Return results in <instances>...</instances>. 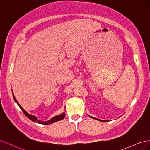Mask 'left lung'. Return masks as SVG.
I'll list each match as a JSON object with an SVG mask.
<instances>
[{
    "label": "left lung",
    "mask_w": 150,
    "mask_h": 150,
    "mask_svg": "<svg viewBox=\"0 0 150 150\" xmlns=\"http://www.w3.org/2000/svg\"><path fill=\"white\" fill-rule=\"evenodd\" d=\"M92 118H93V119H96V118H95V117H91ZM97 120H99V119H97ZM100 121H102V122H105V121H104V120H100Z\"/></svg>",
    "instance_id": "obj_1"
}]
</instances>
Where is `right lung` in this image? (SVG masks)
Segmentation results:
<instances>
[{
  "mask_svg": "<svg viewBox=\"0 0 150 150\" xmlns=\"http://www.w3.org/2000/svg\"><path fill=\"white\" fill-rule=\"evenodd\" d=\"M12 95H13V97H14V99L15 100V102H16L17 104H18V105L19 106V108H21V109L23 110V112H24V114H25V116H26L27 117H28L29 119H31V121H33V122H36L38 123H40V124H42V125H50V124H51V123H53V122H55L57 121H60V120H62L63 119L65 118V112H63V114H60V115H57V116H55L54 117H53L52 119H51L50 121H45V122H43V121H39L38 120V119L35 116V115H31V114H29L26 111H25L22 107L21 106V105L18 103V100H16V99L15 98L14 96L13 93H12Z\"/></svg>",
  "mask_w": 150,
  "mask_h": 150,
  "instance_id": "add662e5",
  "label": "right lung"
}]
</instances>
